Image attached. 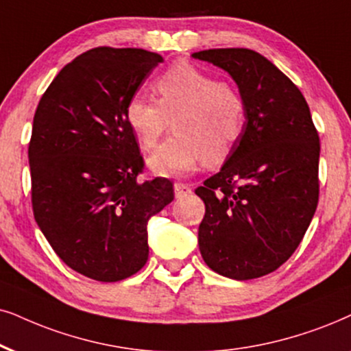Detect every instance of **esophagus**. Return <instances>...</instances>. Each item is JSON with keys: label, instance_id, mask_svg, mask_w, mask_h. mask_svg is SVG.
Here are the masks:
<instances>
[{"label": "esophagus", "instance_id": "1", "mask_svg": "<svg viewBox=\"0 0 351 351\" xmlns=\"http://www.w3.org/2000/svg\"><path fill=\"white\" fill-rule=\"evenodd\" d=\"M173 189H175L176 197H183V196H188V194H191V186L184 184V183H175Z\"/></svg>", "mask_w": 351, "mask_h": 351}]
</instances>
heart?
<instances>
[{"label": "heart", "instance_id": "obj_1", "mask_svg": "<svg viewBox=\"0 0 351 351\" xmlns=\"http://www.w3.org/2000/svg\"><path fill=\"white\" fill-rule=\"evenodd\" d=\"M158 101L136 94L126 104L128 126L145 149L157 145L173 119L176 136L150 155L155 175L184 176L202 162L220 165L245 130L246 105L237 88L191 63H176L154 84Z\"/></svg>", "mask_w": 351, "mask_h": 351}]
</instances>
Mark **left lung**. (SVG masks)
<instances>
[{
	"mask_svg": "<svg viewBox=\"0 0 351 351\" xmlns=\"http://www.w3.org/2000/svg\"><path fill=\"white\" fill-rule=\"evenodd\" d=\"M191 56L228 73L246 105L232 154L196 189L206 204L199 251L223 277H263L293 254L316 212L321 147L311 112L300 88L257 51L212 48Z\"/></svg>",
	"mask_w": 351,
	"mask_h": 351,
	"instance_id": "1",
	"label": "left lung"
}]
</instances>
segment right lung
Returning a JSON list of instances; mask_svg holds the SVG:
<instances>
[{"label": "right lung", "mask_w": 351, "mask_h": 351, "mask_svg": "<svg viewBox=\"0 0 351 351\" xmlns=\"http://www.w3.org/2000/svg\"><path fill=\"white\" fill-rule=\"evenodd\" d=\"M162 61L143 48L88 50L58 73L35 112V221L61 261L94 280L144 267L149 220L175 197L170 180L137 181L144 160L124 114Z\"/></svg>", "instance_id": "add662e5"}]
</instances>
